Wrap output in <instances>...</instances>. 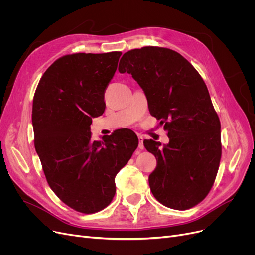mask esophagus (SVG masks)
Returning <instances> with one entry per match:
<instances>
[{
    "mask_svg": "<svg viewBox=\"0 0 255 255\" xmlns=\"http://www.w3.org/2000/svg\"><path fill=\"white\" fill-rule=\"evenodd\" d=\"M138 149L143 150L144 146H143V137L141 135H138Z\"/></svg>",
    "mask_w": 255,
    "mask_h": 255,
    "instance_id": "1",
    "label": "esophagus"
}]
</instances>
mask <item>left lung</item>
Here are the masks:
<instances>
[{"mask_svg":"<svg viewBox=\"0 0 255 255\" xmlns=\"http://www.w3.org/2000/svg\"><path fill=\"white\" fill-rule=\"evenodd\" d=\"M120 63V73L136 80L151 115L161 120L169 138L163 145L143 141L157 160L149 176L153 195L170 209L194 207L211 190L221 158L220 121L205 82L188 61L168 48L132 49Z\"/></svg>","mask_w":255,"mask_h":255,"instance_id":"obj_1","label":"left lung"}]
</instances>
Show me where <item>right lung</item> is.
Segmentation results:
<instances>
[{"label": "right lung", "instance_id": "1", "mask_svg": "<svg viewBox=\"0 0 255 255\" xmlns=\"http://www.w3.org/2000/svg\"><path fill=\"white\" fill-rule=\"evenodd\" d=\"M121 51L73 53L44 72L33 99L35 149L51 190L75 211L92 214L109 206L115 178L131 158L138 138L120 129L92 140V119L105 110L104 92Z\"/></svg>", "mask_w": 255, "mask_h": 255}]
</instances>
